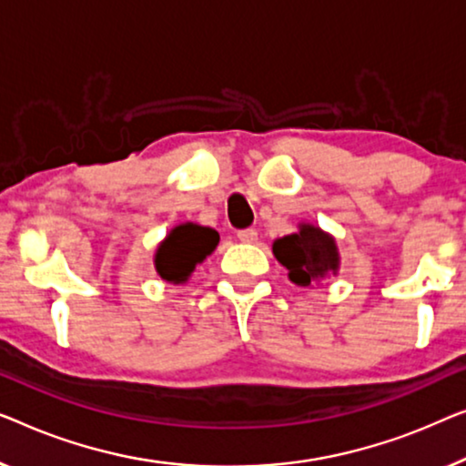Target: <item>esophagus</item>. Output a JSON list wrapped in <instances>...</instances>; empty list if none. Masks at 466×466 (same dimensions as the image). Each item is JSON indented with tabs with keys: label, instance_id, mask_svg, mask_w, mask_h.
Here are the masks:
<instances>
[{
	"label": "esophagus",
	"instance_id": "esophagus-1",
	"mask_svg": "<svg viewBox=\"0 0 466 466\" xmlns=\"http://www.w3.org/2000/svg\"><path fill=\"white\" fill-rule=\"evenodd\" d=\"M238 240H240V242H247V245H253V242H258V230H253V228H247V230H240V232H238Z\"/></svg>",
	"mask_w": 466,
	"mask_h": 466
}]
</instances>
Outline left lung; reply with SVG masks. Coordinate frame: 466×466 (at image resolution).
Masks as SVG:
<instances>
[{"mask_svg":"<svg viewBox=\"0 0 466 466\" xmlns=\"http://www.w3.org/2000/svg\"><path fill=\"white\" fill-rule=\"evenodd\" d=\"M272 253L279 264L289 270L287 277L298 287H312L327 277H338L339 272L336 238L308 221L298 224V232L274 240Z\"/></svg>","mask_w":466,"mask_h":466,"instance_id":"8db88e82","label":"left lung"}]
</instances>
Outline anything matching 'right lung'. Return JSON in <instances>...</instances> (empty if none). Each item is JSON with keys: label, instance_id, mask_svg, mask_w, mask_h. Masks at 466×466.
I'll return each mask as SVG.
<instances>
[{"label": "right lung", "instance_id": "right-lung-1", "mask_svg": "<svg viewBox=\"0 0 466 466\" xmlns=\"http://www.w3.org/2000/svg\"><path fill=\"white\" fill-rule=\"evenodd\" d=\"M219 245V234L213 228L186 221L175 226L165 240L156 247L154 268L167 283H187L196 266L202 264Z\"/></svg>", "mask_w": 466, "mask_h": 466}]
</instances>
